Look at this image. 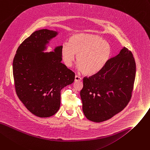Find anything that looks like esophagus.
I'll list each match as a JSON object with an SVG mask.
<instances>
[{
	"mask_svg": "<svg viewBox=\"0 0 150 150\" xmlns=\"http://www.w3.org/2000/svg\"><path fill=\"white\" fill-rule=\"evenodd\" d=\"M81 80H82V78L81 76H79L76 75L75 76V81H79Z\"/></svg>",
	"mask_w": 150,
	"mask_h": 150,
	"instance_id": "obj_1",
	"label": "esophagus"
}]
</instances>
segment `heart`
<instances>
[{"label":"heart","instance_id":"heart-1","mask_svg":"<svg viewBox=\"0 0 150 150\" xmlns=\"http://www.w3.org/2000/svg\"><path fill=\"white\" fill-rule=\"evenodd\" d=\"M61 54L67 67L72 66L76 54L79 69L85 75H92L105 66L111 55V47L98 35L77 34L70 38L69 43L62 45Z\"/></svg>","mask_w":150,"mask_h":150}]
</instances>
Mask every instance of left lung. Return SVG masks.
Wrapping results in <instances>:
<instances>
[{
	"label": "left lung",
	"mask_w": 150,
	"mask_h": 150,
	"mask_svg": "<svg viewBox=\"0 0 150 150\" xmlns=\"http://www.w3.org/2000/svg\"><path fill=\"white\" fill-rule=\"evenodd\" d=\"M135 76L133 54L124 47L99 72L83 78L80 96L85 116L101 122L121 112L130 101Z\"/></svg>",
	"instance_id": "8db88e82"
}]
</instances>
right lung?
<instances>
[{
  "mask_svg": "<svg viewBox=\"0 0 150 150\" xmlns=\"http://www.w3.org/2000/svg\"><path fill=\"white\" fill-rule=\"evenodd\" d=\"M57 34L46 29L35 31L18 46L13 59L16 93L30 112L40 117L58 112L61 90L75 79L74 72L61 63L62 46L43 52Z\"/></svg>",
  "mask_w": 150,
  "mask_h": 150,
  "instance_id": "add662e5",
  "label": "right lung"
}]
</instances>
